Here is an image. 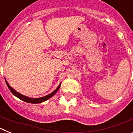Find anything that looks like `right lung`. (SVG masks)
Segmentation results:
<instances>
[{"mask_svg":"<svg viewBox=\"0 0 133 133\" xmlns=\"http://www.w3.org/2000/svg\"><path fill=\"white\" fill-rule=\"evenodd\" d=\"M5 81H6V83L7 86H8V87H9V90H10V92L13 94L15 97H16L17 98H20V99L22 100V101H23L26 102V103H32V104H38V103H43V102L46 101H47L48 99H49V98H51V97H52V96H54V95L56 94V92L58 91V89H59V88H60V87H61V83L59 84V85L58 86V87L56 88V89L54 90L53 92H52L50 94H49V95H46V96H44V97H40V98H30V97H26V96H24V95H22V94H21V93H19L18 92H17V91H16V90H15L13 88L10 87V84L8 83V82H7L6 80V79H5Z\"/></svg>","mask_w":133,"mask_h":133,"instance_id":"obj_1","label":"right lung"}]
</instances>
